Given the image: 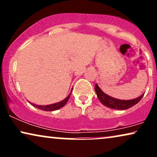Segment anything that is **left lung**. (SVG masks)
<instances>
[{"instance_id":"8db88e82","label":"left lung","mask_w":157,"mask_h":157,"mask_svg":"<svg viewBox=\"0 0 157 157\" xmlns=\"http://www.w3.org/2000/svg\"><path fill=\"white\" fill-rule=\"evenodd\" d=\"M95 91H96L97 97L100 100V101L104 105L107 106L110 109L116 110H125L129 109V108L137 104L141 100L142 97L144 96V94H142L141 96L137 97V98L130 100H118V99L113 98V97H110L104 93L100 89V87L97 86V84L95 85Z\"/></svg>"}]
</instances>
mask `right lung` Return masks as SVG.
Masks as SVG:
<instances>
[{
  "label": "right lung",
  "mask_w": 157,
  "mask_h": 157,
  "mask_svg": "<svg viewBox=\"0 0 157 157\" xmlns=\"http://www.w3.org/2000/svg\"><path fill=\"white\" fill-rule=\"evenodd\" d=\"M72 91V90H71ZM71 93L68 94V96L66 97V99H64L63 101L57 102V103H54L52 104V105H35V104H32L30 102V104H32L34 107L37 108V109L42 110V111H55V110H57L60 108L63 107V106L66 105V102H68V99H69L70 95H71Z\"/></svg>",
  "instance_id": "add662e5"
}]
</instances>
